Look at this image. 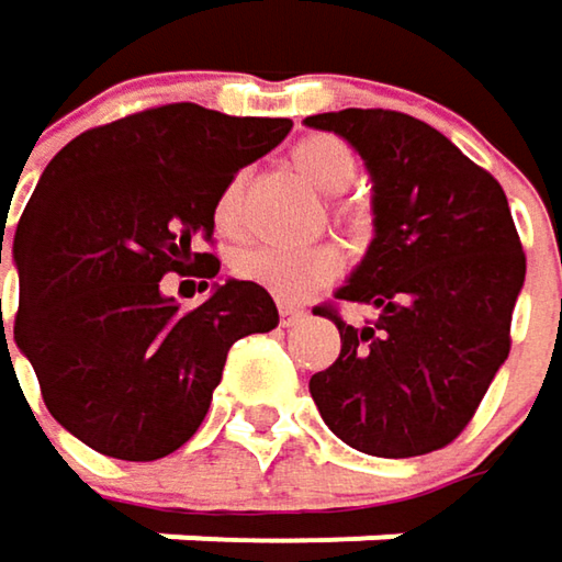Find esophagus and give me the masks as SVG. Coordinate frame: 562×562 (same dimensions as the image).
Masks as SVG:
<instances>
[{
	"label": "esophagus",
	"instance_id": "obj_1",
	"mask_svg": "<svg viewBox=\"0 0 562 562\" xmlns=\"http://www.w3.org/2000/svg\"><path fill=\"white\" fill-rule=\"evenodd\" d=\"M278 314H281V324H294V321H301L304 314H307V307L304 304H297V301H288V297H278Z\"/></svg>",
	"mask_w": 562,
	"mask_h": 562
}]
</instances>
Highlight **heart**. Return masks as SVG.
<instances>
[{"mask_svg":"<svg viewBox=\"0 0 562 562\" xmlns=\"http://www.w3.org/2000/svg\"><path fill=\"white\" fill-rule=\"evenodd\" d=\"M294 169L321 192L337 195L357 179V156L340 137L314 134L304 137L291 149ZM334 215L340 222L350 218L347 205H334ZM212 225L218 235H235L241 225V176H232L215 202H212ZM347 258L337 245H307V248H284V245H255L232 258V271L241 281H251L271 294L297 297L307 291H317L340 278Z\"/></svg>","mask_w":562,"mask_h":562,"instance_id":"heart-1","label":"heart"}]
</instances>
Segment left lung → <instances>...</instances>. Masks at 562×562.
Listing matches in <instances>:
<instances>
[{"label": "left lung", "instance_id": "left-lung-1", "mask_svg": "<svg viewBox=\"0 0 562 562\" xmlns=\"http://www.w3.org/2000/svg\"><path fill=\"white\" fill-rule=\"evenodd\" d=\"M350 143L373 176L376 238L314 314L340 330V357L311 376L324 422L380 458L428 454L474 419L510 353L527 258L501 182L409 114L347 108L307 117ZM340 303L374 311L347 325Z\"/></svg>", "mask_w": 562, "mask_h": 562}]
</instances>
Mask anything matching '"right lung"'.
Instances as JSON below:
<instances>
[{"instance_id": "obj_1", "label": "right lung", "mask_w": 562, "mask_h": 562, "mask_svg": "<svg viewBox=\"0 0 562 562\" xmlns=\"http://www.w3.org/2000/svg\"><path fill=\"white\" fill-rule=\"evenodd\" d=\"M288 131V117L162 104L85 131L45 166L12 245L15 344L48 413L94 451L156 461L182 448L232 344L278 327L251 281H225L192 311L159 281L176 271L209 288L218 189Z\"/></svg>"}]
</instances>
